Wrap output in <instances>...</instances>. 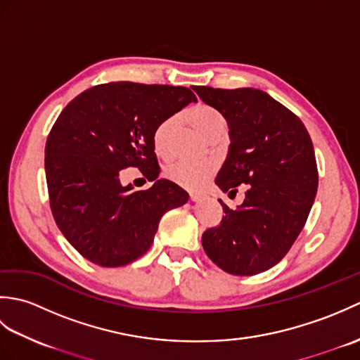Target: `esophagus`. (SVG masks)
<instances>
[{"instance_id":"1","label":"esophagus","mask_w":360,"mask_h":360,"mask_svg":"<svg viewBox=\"0 0 360 360\" xmlns=\"http://www.w3.org/2000/svg\"><path fill=\"white\" fill-rule=\"evenodd\" d=\"M190 200H192L193 202H200L202 200L201 195H190Z\"/></svg>"}]
</instances>
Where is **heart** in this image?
Here are the masks:
<instances>
[{
    "mask_svg": "<svg viewBox=\"0 0 360 360\" xmlns=\"http://www.w3.org/2000/svg\"><path fill=\"white\" fill-rule=\"evenodd\" d=\"M187 119L198 131L202 133L205 137H209V139L218 134H223L226 129V119L223 114L204 103L192 106L187 111ZM176 128H178V119L174 116L164 119L156 127L155 133H153V145H155L158 155L165 156L170 153ZM215 172L217 165L212 162L195 164L188 162V160H176V162H172L165 167V178L176 186L195 190L201 187L209 178H212Z\"/></svg>",
    "mask_w": 360,
    "mask_h": 360,
    "instance_id": "obj_1",
    "label": "heart"
}]
</instances>
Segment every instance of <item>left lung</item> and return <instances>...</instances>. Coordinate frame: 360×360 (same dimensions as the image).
<instances>
[{
  "label": "left lung",
  "instance_id": "left-lung-1",
  "mask_svg": "<svg viewBox=\"0 0 360 360\" xmlns=\"http://www.w3.org/2000/svg\"><path fill=\"white\" fill-rule=\"evenodd\" d=\"M193 89L229 125L231 145L215 184L229 195L248 184L235 210L219 200L226 217L202 233V248L232 275L264 272L288 254L314 204L319 173L309 133L262 89Z\"/></svg>",
  "mask_w": 360,
  "mask_h": 360
}]
</instances>
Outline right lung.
Here are the masks:
<instances>
[{
	"label": "right lung",
	"mask_w": 360,
	"mask_h": 360,
	"mask_svg": "<svg viewBox=\"0 0 360 360\" xmlns=\"http://www.w3.org/2000/svg\"><path fill=\"white\" fill-rule=\"evenodd\" d=\"M196 96L184 86L111 82L66 105L46 141L44 170L53 219L71 246L105 267L133 263L151 248L165 212L188 193L156 179V127ZM137 166L155 181L133 193L118 174Z\"/></svg>",
	"instance_id": "right-lung-1"
}]
</instances>
